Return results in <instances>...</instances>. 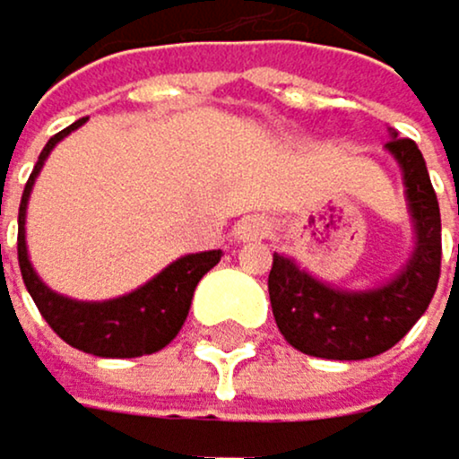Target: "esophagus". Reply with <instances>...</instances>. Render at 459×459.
Masks as SVG:
<instances>
[{
    "label": "esophagus",
    "mask_w": 459,
    "mask_h": 459,
    "mask_svg": "<svg viewBox=\"0 0 459 459\" xmlns=\"http://www.w3.org/2000/svg\"><path fill=\"white\" fill-rule=\"evenodd\" d=\"M271 234V222L265 217H248L237 225V239L251 242V239H265Z\"/></svg>",
    "instance_id": "obj_1"
}]
</instances>
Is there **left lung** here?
Returning <instances> with one entry per match:
<instances>
[{
    "mask_svg": "<svg viewBox=\"0 0 459 459\" xmlns=\"http://www.w3.org/2000/svg\"><path fill=\"white\" fill-rule=\"evenodd\" d=\"M385 148L403 165L405 194L417 222V251L388 285L366 294L334 291L274 254L268 294L282 337L308 357L368 359L397 345L423 316L440 280V205L414 139L391 136ZM459 251V246H457Z\"/></svg>",
    "mask_w": 459,
    "mask_h": 459,
    "instance_id": "obj_1",
    "label": "left lung"
}]
</instances>
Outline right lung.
<instances>
[{
    "instance_id": "right-lung-1",
    "label": "right lung",
    "mask_w": 459,
    "mask_h": 459,
    "mask_svg": "<svg viewBox=\"0 0 459 459\" xmlns=\"http://www.w3.org/2000/svg\"><path fill=\"white\" fill-rule=\"evenodd\" d=\"M82 122L85 119H79L71 125V128H65L56 136L48 139V145L39 153V162L33 165V174L25 185V194H22L19 237H16L22 280H25V288L30 291L39 314L45 316V323L54 328L65 342L74 345V349L85 351V354H96V357L153 354V351L165 349V345L179 334V328L191 308V297H194L196 282L220 263L222 251H203V254L182 256V260L168 265L162 274H157L148 285L136 288V291L128 297H119L110 302H74L68 297H59L50 291V288L33 274V268L28 263L25 205H28V194L33 188V179L39 174V168L50 153V148H54L65 134L79 128Z\"/></svg>"
}]
</instances>
